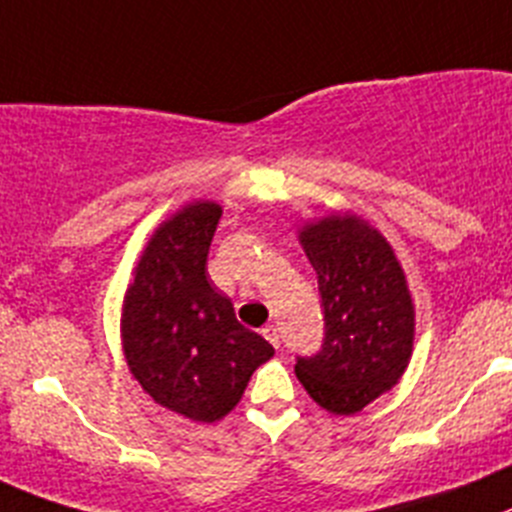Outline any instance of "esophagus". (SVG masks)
Instances as JSON below:
<instances>
[{
  "label": "esophagus",
  "mask_w": 512,
  "mask_h": 512,
  "mask_svg": "<svg viewBox=\"0 0 512 512\" xmlns=\"http://www.w3.org/2000/svg\"><path fill=\"white\" fill-rule=\"evenodd\" d=\"M262 336H265L267 341L272 343V346L280 348V331H278V328H275V326H265V328H262Z\"/></svg>",
  "instance_id": "esophagus-1"
}]
</instances>
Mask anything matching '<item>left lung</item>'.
I'll use <instances>...</instances> for the list:
<instances>
[{"mask_svg": "<svg viewBox=\"0 0 512 512\" xmlns=\"http://www.w3.org/2000/svg\"><path fill=\"white\" fill-rule=\"evenodd\" d=\"M318 272L323 343L295 374L323 409L356 414L396 384L412 356L414 308L389 242L358 217H328L300 232Z\"/></svg>", "mask_w": 512, "mask_h": 512, "instance_id": "1", "label": "left lung"}]
</instances>
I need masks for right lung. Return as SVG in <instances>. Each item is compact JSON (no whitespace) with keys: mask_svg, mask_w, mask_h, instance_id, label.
<instances>
[{"mask_svg":"<svg viewBox=\"0 0 512 512\" xmlns=\"http://www.w3.org/2000/svg\"><path fill=\"white\" fill-rule=\"evenodd\" d=\"M219 217L217 204L199 202L156 229L123 303V348L133 376L156 404L194 422L232 412L252 371L275 353L209 283Z\"/></svg>","mask_w":512,"mask_h":512,"instance_id":"1","label":"right lung"}]
</instances>
